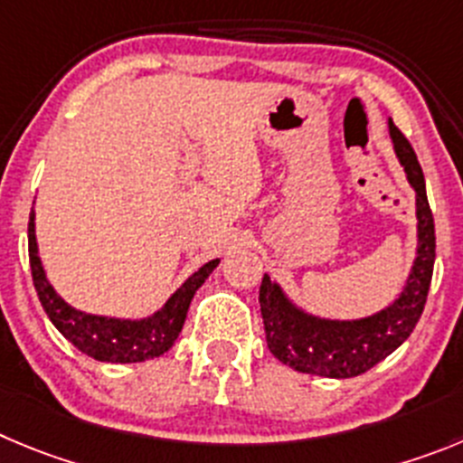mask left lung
Instances as JSON below:
<instances>
[{
    "label": "left lung",
    "instance_id": "obj_1",
    "mask_svg": "<svg viewBox=\"0 0 463 463\" xmlns=\"http://www.w3.org/2000/svg\"><path fill=\"white\" fill-rule=\"evenodd\" d=\"M392 150L416 192V258L402 292L377 313L356 319L313 315L285 295L265 274L260 285V313L269 352L297 373L347 379L368 373L395 352L416 329L430 292L436 258L434 217L425 192V175L411 144L388 118Z\"/></svg>",
    "mask_w": 463,
    "mask_h": 463
}]
</instances>
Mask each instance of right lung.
<instances>
[{
    "mask_svg": "<svg viewBox=\"0 0 463 463\" xmlns=\"http://www.w3.org/2000/svg\"><path fill=\"white\" fill-rule=\"evenodd\" d=\"M219 262L222 260L214 258L194 271L178 290L168 297L166 304L148 317L129 319L84 313V310L72 308L63 297H59V292L47 280L41 256H38L36 212L32 210L29 214V265H32L33 285H36L41 306L45 308L50 322L61 331L63 338L71 340L81 354L95 361L141 363L168 352L183 331L194 295L205 283L207 276L217 269Z\"/></svg>",
    "mask_w": 463,
    "mask_h": 463,
    "instance_id": "1",
    "label": "right lung"
}]
</instances>
